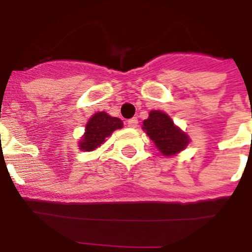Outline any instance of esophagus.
Masks as SVG:
<instances>
[{"mask_svg":"<svg viewBox=\"0 0 252 252\" xmlns=\"http://www.w3.org/2000/svg\"><path fill=\"white\" fill-rule=\"evenodd\" d=\"M126 124H128V126H130V128H136V126H138V118L134 117V118L128 119Z\"/></svg>","mask_w":252,"mask_h":252,"instance_id":"obj_1","label":"esophagus"}]
</instances>
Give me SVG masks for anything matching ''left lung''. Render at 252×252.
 I'll use <instances>...</instances> for the list:
<instances>
[{
	"instance_id": "8db88e82",
	"label": "left lung",
	"mask_w": 252,
	"mask_h": 252,
	"mask_svg": "<svg viewBox=\"0 0 252 252\" xmlns=\"http://www.w3.org/2000/svg\"><path fill=\"white\" fill-rule=\"evenodd\" d=\"M142 129L155 142L159 152L167 157L183 151L190 142L189 136L162 111L150 112L149 118L142 122Z\"/></svg>"
}]
</instances>
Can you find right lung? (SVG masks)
Listing matches in <instances>:
<instances>
[{
	"label": "right lung",
	"instance_id": "1",
	"mask_svg": "<svg viewBox=\"0 0 252 252\" xmlns=\"http://www.w3.org/2000/svg\"><path fill=\"white\" fill-rule=\"evenodd\" d=\"M123 128V122L117 117L108 116L106 112H97L89 119L85 133L79 141V147L83 151H93L103 144L106 138L116 129Z\"/></svg>",
	"mask_w": 252,
	"mask_h": 252
}]
</instances>
